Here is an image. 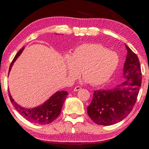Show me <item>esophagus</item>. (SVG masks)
<instances>
[{"mask_svg": "<svg viewBox=\"0 0 149 149\" xmlns=\"http://www.w3.org/2000/svg\"><path fill=\"white\" fill-rule=\"evenodd\" d=\"M81 88V87L79 86H76L75 88H74V91H79Z\"/></svg>", "mask_w": 149, "mask_h": 149, "instance_id": "esophagus-1", "label": "esophagus"}]
</instances>
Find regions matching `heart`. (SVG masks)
<instances>
[{
	"mask_svg": "<svg viewBox=\"0 0 149 149\" xmlns=\"http://www.w3.org/2000/svg\"><path fill=\"white\" fill-rule=\"evenodd\" d=\"M120 62L118 54L102 45L89 43L77 47L65 58L67 74L72 79L82 72L84 81L94 86L101 85L110 79Z\"/></svg>",
	"mask_w": 149,
	"mask_h": 149,
	"instance_id": "1",
	"label": "heart"
}]
</instances>
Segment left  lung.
I'll list each match as a JSON object with an SVG mask.
<instances>
[{"mask_svg": "<svg viewBox=\"0 0 149 149\" xmlns=\"http://www.w3.org/2000/svg\"><path fill=\"white\" fill-rule=\"evenodd\" d=\"M127 56L123 68L125 81L110 89L94 91L87 114L95 123L111 125L120 122L132 110L141 85V70L137 55L125 45Z\"/></svg>", "mask_w": 149, "mask_h": 149, "instance_id": "left-lung-1", "label": "left lung"}]
</instances>
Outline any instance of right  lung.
Wrapping results in <instances>:
<instances>
[{"label":"right lung","mask_w":149,"mask_h":149,"mask_svg":"<svg viewBox=\"0 0 149 149\" xmlns=\"http://www.w3.org/2000/svg\"><path fill=\"white\" fill-rule=\"evenodd\" d=\"M24 49L25 47H24L19 50L15 56L10 66L9 73L10 72L14 63L22 54ZM8 94L12 104L14 105V108L19 113V114L22 115L25 119L36 124L45 125L52 123L60 115L63 104L65 101V98L67 97V95H68V93L65 91H57L42 104L33 108L22 107L14 101L9 90Z\"/></svg>","instance_id":"obj_1"}]
</instances>
